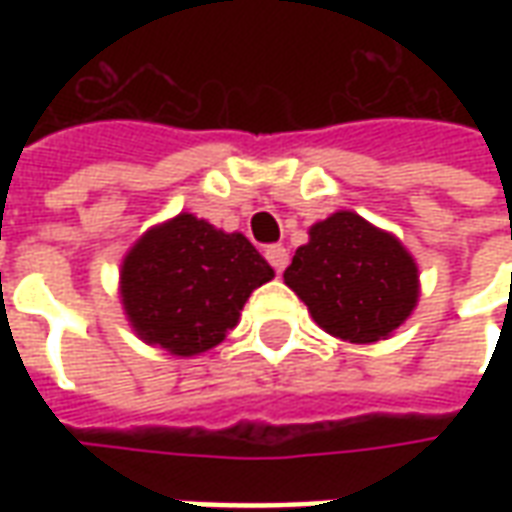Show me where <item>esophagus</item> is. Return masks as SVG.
<instances>
[{
  "label": "esophagus",
  "mask_w": 512,
  "mask_h": 512,
  "mask_svg": "<svg viewBox=\"0 0 512 512\" xmlns=\"http://www.w3.org/2000/svg\"><path fill=\"white\" fill-rule=\"evenodd\" d=\"M266 260H268V263H271V266H274V271H277V274H282V271L288 268V260H290L288 249H285V246H282V244L268 246V249H266Z\"/></svg>",
  "instance_id": "34e87169"
}]
</instances>
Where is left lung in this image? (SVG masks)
I'll return each mask as SVG.
<instances>
[{
	"label": "left lung",
	"instance_id": "obj_1",
	"mask_svg": "<svg viewBox=\"0 0 512 512\" xmlns=\"http://www.w3.org/2000/svg\"><path fill=\"white\" fill-rule=\"evenodd\" d=\"M315 323L348 343H378L406 321L419 296L417 263L395 235L351 211L310 230L285 271Z\"/></svg>",
	"mask_w": 512,
	"mask_h": 512
}]
</instances>
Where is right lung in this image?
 I'll list each match as a JSON object with an SVG mask.
<instances>
[{"label": "right lung", "mask_w": 512, "mask_h": 512, "mask_svg": "<svg viewBox=\"0 0 512 512\" xmlns=\"http://www.w3.org/2000/svg\"><path fill=\"white\" fill-rule=\"evenodd\" d=\"M274 277L241 233H222L191 213L145 233L123 260L120 293L136 334L175 356L224 340L249 293Z\"/></svg>", "instance_id": "right-lung-1"}]
</instances>
